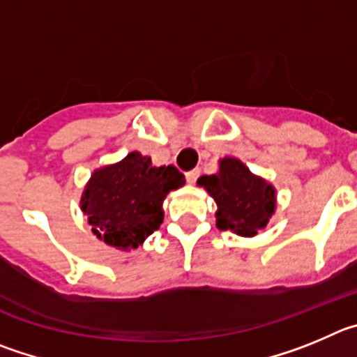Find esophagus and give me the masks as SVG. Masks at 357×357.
<instances>
[{
	"instance_id": "esophagus-1",
	"label": "esophagus",
	"mask_w": 357,
	"mask_h": 357,
	"mask_svg": "<svg viewBox=\"0 0 357 357\" xmlns=\"http://www.w3.org/2000/svg\"><path fill=\"white\" fill-rule=\"evenodd\" d=\"M199 174H201V171H199V169H194V171H188L186 172V181L190 183V185H194L195 181H197V178H199Z\"/></svg>"
}]
</instances>
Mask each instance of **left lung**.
I'll use <instances>...</instances> for the list:
<instances>
[{"instance_id": "left-lung-1", "label": "left lung", "mask_w": 357, "mask_h": 357, "mask_svg": "<svg viewBox=\"0 0 357 357\" xmlns=\"http://www.w3.org/2000/svg\"><path fill=\"white\" fill-rule=\"evenodd\" d=\"M197 183L217 202L215 215L218 229L234 231L240 236H255L274 213L275 190L265 179L250 174L240 160H220V171L202 176Z\"/></svg>"}]
</instances>
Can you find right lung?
Listing matches in <instances>:
<instances>
[{
  "mask_svg": "<svg viewBox=\"0 0 357 357\" xmlns=\"http://www.w3.org/2000/svg\"><path fill=\"white\" fill-rule=\"evenodd\" d=\"M183 185L185 176L174 165L153 167L151 158L133 151L92 174L82 210L99 240L117 249H137L163 222L165 195Z\"/></svg>",
  "mask_w": 357,
  "mask_h": 357,
  "instance_id": "add662e5",
  "label": "right lung"
}]
</instances>
